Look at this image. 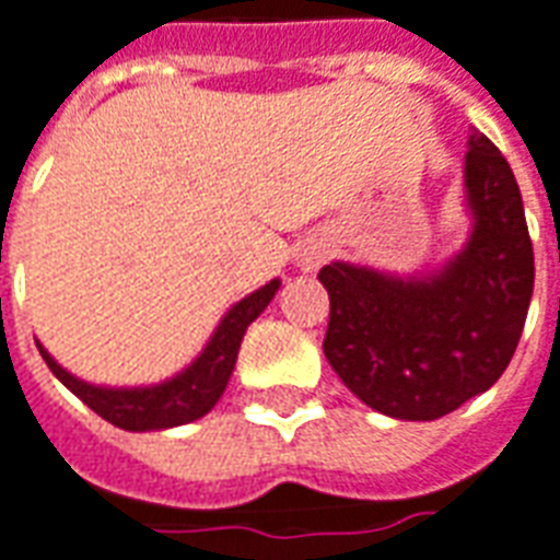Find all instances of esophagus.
Wrapping results in <instances>:
<instances>
[{"label":"esophagus","instance_id":"esophagus-1","mask_svg":"<svg viewBox=\"0 0 560 560\" xmlns=\"http://www.w3.org/2000/svg\"><path fill=\"white\" fill-rule=\"evenodd\" d=\"M325 262V250H318V247H310L304 254V271H310V268H318V265Z\"/></svg>","mask_w":560,"mask_h":560}]
</instances>
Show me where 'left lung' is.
<instances>
[{
    "label": "left lung",
    "mask_w": 560,
    "mask_h": 560,
    "mask_svg": "<svg viewBox=\"0 0 560 560\" xmlns=\"http://www.w3.org/2000/svg\"><path fill=\"white\" fill-rule=\"evenodd\" d=\"M466 197L475 230L464 254L424 280L334 262L318 271L330 295L325 357L377 413L431 422L502 377L523 336L535 250L508 159L469 138Z\"/></svg>",
    "instance_id": "left-lung-1"
}]
</instances>
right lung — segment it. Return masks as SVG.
<instances>
[{"instance_id": "obj_1", "label": "right lung", "mask_w": 560, "mask_h": 560, "mask_svg": "<svg viewBox=\"0 0 560 560\" xmlns=\"http://www.w3.org/2000/svg\"><path fill=\"white\" fill-rule=\"evenodd\" d=\"M277 289H280V280H271L262 289H256L254 295L238 301L224 315V322L218 325L215 336L209 339L203 354L197 357L183 375L171 377L159 386H138V389L91 386L65 372L52 357L46 354L44 345H37V351L49 365V372L70 393L79 395L96 416H103L105 422L117 424L124 431H162V428H174V424L195 422L218 405V398L226 389V381L233 375L238 345H242L247 325L271 304Z\"/></svg>"}]
</instances>
